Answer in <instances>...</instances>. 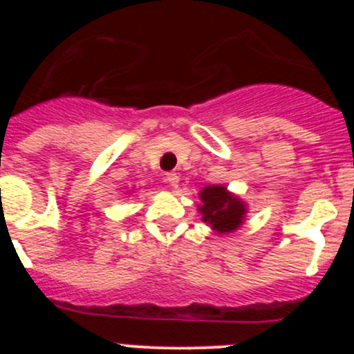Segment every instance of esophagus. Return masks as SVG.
I'll list each match as a JSON object with an SVG mask.
<instances>
[{
	"mask_svg": "<svg viewBox=\"0 0 354 354\" xmlns=\"http://www.w3.org/2000/svg\"><path fill=\"white\" fill-rule=\"evenodd\" d=\"M166 181H167V185H171L173 188H176L178 183H180V176H178L176 173H167Z\"/></svg>",
	"mask_w": 354,
	"mask_h": 354,
	"instance_id": "obj_1",
	"label": "esophagus"
}]
</instances>
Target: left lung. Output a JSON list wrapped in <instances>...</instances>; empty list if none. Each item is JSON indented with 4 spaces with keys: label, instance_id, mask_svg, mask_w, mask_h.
Segmentation results:
<instances>
[{
    "label": "left lung",
    "instance_id": "1",
    "mask_svg": "<svg viewBox=\"0 0 354 354\" xmlns=\"http://www.w3.org/2000/svg\"><path fill=\"white\" fill-rule=\"evenodd\" d=\"M197 210L202 221L217 234L234 233L245 223L248 203L224 185H207L198 194Z\"/></svg>",
    "mask_w": 354,
    "mask_h": 354
}]
</instances>
